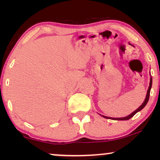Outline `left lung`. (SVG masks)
<instances>
[{"label": "left lung", "instance_id": "1", "mask_svg": "<svg viewBox=\"0 0 160 160\" xmlns=\"http://www.w3.org/2000/svg\"><path fill=\"white\" fill-rule=\"evenodd\" d=\"M152 76L150 77V82H149V86H148V90H147V93H146V98L145 100H144V101L143 103L141 104V106H139L138 108L136 110L133 111L132 113H130V115L127 116L125 117H121V118H113V117H106V116H103V115H101L100 114V116H102V117L106 118V119H113V120H128L130 119V118H132L133 116H134L135 113H137L138 111H141L142 109H143L144 107L146 106V105L147 104V102L148 101V99H149V95H150V91H151V89H152Z\"/></svg>", "mask_w": 160, "mask_h": 160}]
</instances>
